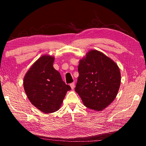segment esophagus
I'll return each instance as SVG.
<instances>
[{"label": "esophagus", "mask_w": 146, "mask_h": 146, "mask_svg": "<svg viewBox=\"0 0 146 146\" xmlns=\"http://www.w3.org/2000/svg\"><path fill=\"white\" fill-rule=\"evenodd\" d=\"M70 86H71V89H72V90H73L74 88H75V83H74V82L71 83V84H70Z\"/></svg>", "instance_id": "34e87169"}]
</instances>
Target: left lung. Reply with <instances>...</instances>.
<instances>
[{"label": "left lung", "mask_w": 146, "mask_h": 146, "mask_svg": "<svg viewBox=\"0 0 146 146\" xmlns=\"http://www.w3.org/2000/svg\"><path fill=\"white\" fill-rule=\"evenodd\" d=\"M75 90L86 107L102 111L111 103L120 85V72L115 62L97 50L80 60Z\"/></svg>", "instance_id": "1"}]
</instances>
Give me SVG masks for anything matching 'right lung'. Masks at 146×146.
<instances>
[{
	"label": "right lung",
	"instance_id": "obj_1",
	"mask_svg": "<svg viewBox=\"0 0 146 146\" xmlns=\"http://www.w3.org/2000/svg\"><path fill=\"white\" fill-rule=\"evenodd\" d=\"M54 57L39 58L26 74L24 88L33 106L45 113L58 111L71 87L66 84L60 73L53 66Z\"/></svg>",
	"mask_w": 146,
	"mask_h": 146
}]
</instances>
